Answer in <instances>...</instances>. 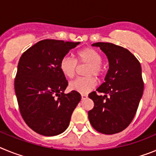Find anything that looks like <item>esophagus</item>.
Instances as JSON below:
<instances>
[{
    "label": "esophagus",
    "mask_w": 156,
    "mask_h": 156,
    "mask_svg": "<svg viewBox=\"0 0 156 156\" xmlns=\"http://www.w3.org/2000/svg\"><path fill=\"white\" fill-rule=\"evenodd\" d=\"M88 98V96L87 94H81V99L82 100H86Z\"/></svg>",
    "instance_id": "1"
}]
</instances>
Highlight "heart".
Listing matches in <instances>:
<instances>
[{"label": "heart", "instance_id": "1", "mask_svg": "<svg viewBox=\"0 0 156 156\" xmlns=\"http://www.w3.org/2000/svg\"><path fill=\"white\" fill-rule=\"evenodd\" d=\"M102 57L98 51L91 48H83L76 53V58L65 56L60 61L59 68L62 73L69 79L75 76L78 64H88L85 70V74L89 76L79 77L69 83V89L78 93L87 94L97 85L94 77L101 76L103 73Z\"/></svg>", "mask_w": 156, "mask_h": 156}]
</instances>
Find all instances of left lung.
<instances>
[{"instance_id":"left-lung-1","label":"left lung","mask_w":156,"mask_h":156,"mask_svg":"<svg viewBox=\"0 0 156 156\" xmlns=\"http://www.w3.org/2000/svg\"><path fill=\"white\" fill-rule=\"evenodd\" d=\"M105 54L109 68L105 82L97 91L89 94L94 106L88 112L91 126L105 134H114L126 129L134 117L142 97L144 82L141 66L137 58L127 49L112 43L98 42Z\"/></svg>"}]
</instances>
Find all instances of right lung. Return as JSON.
I'll use <instances>...</instances> for the list:
<instances>
[{"instance_id":"right-lung-1","label":"right lung","mask_w":156,"mask_h":156,"mask_svg":"<svg viewBox=\"0 0 156 156\" xmlns=\"http://www.w3.org/2000/svg\"><path fill=\"white\" fill-rule=\"evenodd\" d=\"M80 42L43 40L22 55L15 80V91L22 117L33 130L55 136L67 129L81 99L76 91L64 94L68 81L59 64Z\"/></svg>"}]
</instances>
